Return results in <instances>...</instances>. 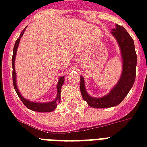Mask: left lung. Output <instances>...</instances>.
I'll return each instance as SVG.
<instances>
[{"instance_id": "1", "label": "left lung", "mask_w": 147, "mask_h": 147, "mask_svg": "<svg viewBox=\"0 0 147 147\" xmlns=\"http://www.w3.org/2000/svg\"><path fill=\"white\" fill-rule=\"evenodd\" d=\"M111 34L117 40L122 59V72L118 82L106 95L101 98L90 96L85 87L83 76H80V90L84 101L90 107L96 109L110 108L117 106L123 101L131 89L136 75V56L135 44L131 37L121 26L116 24Z\"/></svg>"}]
</instances>
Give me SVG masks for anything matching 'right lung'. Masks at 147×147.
<instances>
[{"mask_svg": "<svg viewBox=\"0 0 147 147\" xmlns=\"http://www.w3.org/2000/svg\"><path fill=\"white\" fill-rule=\"evenodd\" d=\"M27 28V27H26ZM26 28H24L23 31L21 32L20 35L19 37V38L16 41L15 43L14 48H13V55H12V59H11V62H12V80H13V86H14V89L16 92L19 96V98H20L22 102L24 103V105L28 108L29 109L32 111H35V112H39V113H49V112H52L54 109H56L58 103L61 102V87L62 85L64 83V76H61L59 78L58 80L57 85V97L54 100H53L51 102H31L28 99L25 98L24 96L21 94L20 90L17 87V83H16V70H15V60H16V53H17V49L20 42V39L24 34V31L26 30Z\"/></svg>", "mask_w": 147, "mask_h": 147, "instance_id": "right-lung-1", "label": "right lung"}]
</instances>
